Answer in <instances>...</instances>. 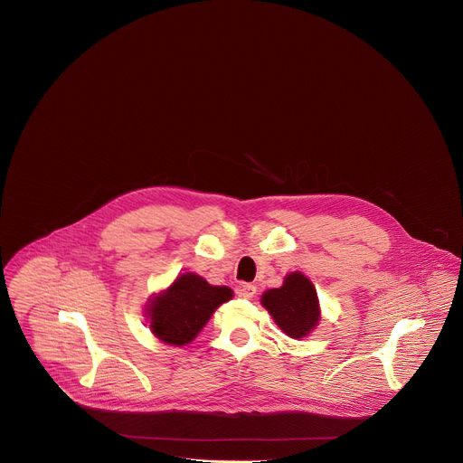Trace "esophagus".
Masks as SVG:
<instances>
[{"mask_svg":"<svg viewBox=\"0 0 463 463\" xmlns=\"http://www.w3.org/2000/svg\"><path fill=\"white\" fill-rule=\"evenodd\" d=\"M254 294H256V287L250 285V283H245V285H240V287H238V296H240V298L252 299Z\"/></svg>","mask_w":463,"mask_h":463,"instance_id":"1","label":"esophagus"}]
</instances>
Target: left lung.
Listing matches in <instances>:
<instances>
[{
	"label": "left lung",
	"instance_id": "obj_1",
	"mask_svg": "<svg viewBox=\"0 0 463 463\" xmlns=\"http://www.w3.org/2000/svg\"><path fill=\"white\" fill-rule=\"evenodd\" d=\"M261 305L272 316L274 323L292 339L310 335L321 319L316 287L301 272L287 274L279 288L263 292Z\"/></svg>",
	"mask_w": 463,
	"mask_h": 463
}]
</instances>
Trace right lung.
<instances>
[{
	"instance_id": "obj_1",
	"label": "right lung",
	"mask_w": 463,
	"mask_h": 463,
	"mask_svg": "<svg viewBox=\"0 0 463 463\" xmlns=\"http://www.w3.org/2000/svg\"><path fill=\"white\" fill-rule=\"evenodd\" d=\"M231 298L229 287H214L193 272L180 274L165 290L147 299L149 330L169 346H185Z\"/></svg>"
}]
</instances>
